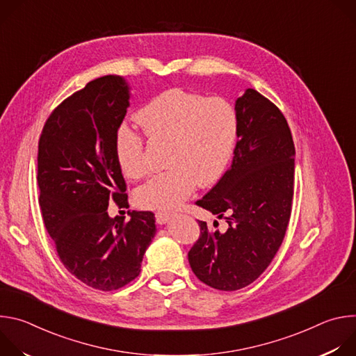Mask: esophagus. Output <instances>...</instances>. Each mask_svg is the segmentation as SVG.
<instances>
[{
    "instance_id": "1",
    "label": "esophagus",
    "mask_w": 356,
    "mask_h": 356,
    "mask_svg": "<svg viewBox=\"0 0 356 356\" xmlns=\"http://www.w3.org/2000/svg\"><path fill=\"white\" fill-rule=\"evenodd\" d=\"M155 217H156V221H158V224H166L172 217H173V213L172 211H166V210H162V211H158L156 214H155Z\"/></svg>"
}]
</instances>
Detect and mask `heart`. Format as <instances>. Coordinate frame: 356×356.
Instances as JSON below:
<instances>
[{
    "mask_svg": "<svg viewBox=\"0 0 356 356\" xmlns=\"http://www.w3.org/2000/svg\"><path fill=\"white\" fill-rule=\"evenodd\" d=\"M136 118L147 138L169 145V169L135 191L136 204L150 210L180 204L197 181L214 183L227 169L239 135L238 114L228 99L180 88L149 99ZM115 155L125 177L138 180L146 175L143 139L127 124L117 129Z\"/></svg>",
    "mask_w": 356,
    "mask_h": 356,
    "instance_id": "obj_1",
    "label": "heart"
}]
</instances>
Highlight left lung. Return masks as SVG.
<instances>
[{"label": "left lung", "instance_id": "obj_1", "mask_svg": "<svg viewBox=\"0 0 356 356\" xmlns=\"http://www.w3.org/2000/svg\"><path fill=\"white\" fill-rule=\"evenodd\" d=\"M239 135L231 168L197 201L228 228L198 221L188 252L194 275L213 289L234 291L255 282L279 250L291 213L294 143L280 110L246 88L235 101ZM218 222L214 221V227Z\"/></svg>", "mask_w": 356, "mask_h": 356}]
</instances>
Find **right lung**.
<instances>
[{
  "mask_svg": "<svg viewBox=\"0 0 356 356\" xmlns=\"http://www.w3.org/2000/svg\"><path fill=\"white\" fill-rule=\"evenodd\" d=\"M131 87L103 76L74 92L47 118L38 150L39 204L66 269L84 284L117 290L140 272L156 234L155 214L128 211L111 218L114 200L128 207L115 155V134L129 107Z\"/></svg>",
  "mask_w": 356,
  "mask_h": 356,
  "instance_id": "obj_1",
  "label": "right lung"
}]
</instances>
